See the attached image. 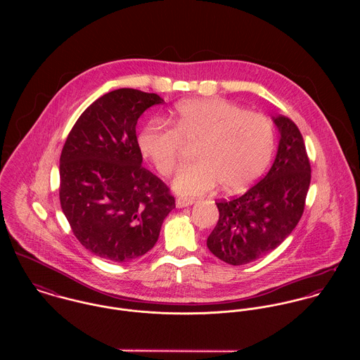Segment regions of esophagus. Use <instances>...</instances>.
<instances>
[{
  "label": "esophagus",
  "mask_w": 360,
  "mask_h": 360,
  "mask_svg": "<svg viewBox=\"0 0 360 360\" xmlns=\"http://www.w3.org/2000/svg\"><path fill=\"white\" fill-rule=\"evenodd\" d=\"M195 201L190 198H177L176 200V206L177 207H186V206L193 205Z\"/></svg>",
  "instance_id": "esophagus-1"
}]
</instances>
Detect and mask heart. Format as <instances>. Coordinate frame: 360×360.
<instances>
[{"label":"heart","mask_w":360,"mask_h":360,"mask_svg":"<svg viewBox=\"0 0 360 360\" xmlns=\"http://www.w3.org/2000/svg\"><path fill=\"white\" fill-rule=\"evenodd\" d=\"M173 126L150 122L139 136V148L160 174L169 176L186 146L195 147L197 160L183 166L172 184L184 197L201 195L217 181L224 191H240L257 180L273 154L271 123L220 98L179 103Z\"/></svg>","instance_id":"heart-1"}]
</instances>
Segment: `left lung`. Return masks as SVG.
<instances>
[{"mask_svg": "<svg viewBox=\"0 0 360 360\" xmlns=\"http://www.w3.org/2000/svg\"><path fill=\"white\" fill-rule=\"evenodd\" d=\"M280 141L267 174L247 193L217 201L219 220L206 240L220 260L247 264L277 248L298 224L310 184V163L302 134L287 116L273 117Z\"/></svg>", "mask_w": 360, "mask_h": 360, "instance_id": "obj_1", "label": "left lung"}]
</instances>
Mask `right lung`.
I'll return each instance as SVG.
<instances>
[{"label":"right lung","instance_id":"1","mask_svg":"<svg viewBox=\"0 0 360 360\" xmlns=\"http://www.w3.org/2000/svg\"><path fill=\"white\" fill-rule=\"evenodd\" d=\"M154 93L119 89L91 103L72 127L59 159V200L79 243L109 262L154 248L176 207L169 187L147 170L136 126Z\"/></svg>","mask_w":360,"mask_h":360}]
</instances>
